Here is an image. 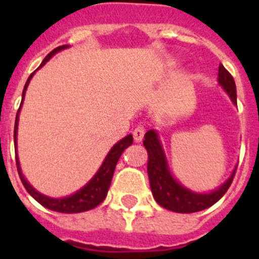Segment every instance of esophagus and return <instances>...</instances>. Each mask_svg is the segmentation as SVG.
Masks as SVG:
<instances>
[{"label":"esophagus","instance_id":"1","mask_svg":"<svg viewBox=\"0 0 259 259\" xmlns=\"http://www.w3.org/2000/svg\"><path fill=\"white\" fill-rule=\"evenodd\" d=\"M144 136H145V127H144V126H137V127L133 130V137L136 142H141Z\"/></svg>","mask_w":259,"mask_h":259}]
</instances>
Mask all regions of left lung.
Segmentation results:
<instances>
[{
    "label": "left lung",
    "mask_w": 259,
    "mask_h": 259,
    "mask_svg": "<svg viewBox=\"0 0 259 259\" xmlns=\"http://www.w3.org/2000/svg\"><path fill=\"white\" fill-rule=\"evenodd\" d=\"M218 82L223 87L234 105H237L235 82L231 74L222 64L219 66V72H218ZM144 138H145L144 146L148 150V176H149L150 189L153 193L154 200L164 208L180 213L197 212L201 209L208 208L227 192V189L233 183L237 166L234 168L229 179L217 189L207 193L193 192L189 188H185L184 185H181L170 173L157 130L152 129L146 132Z\"/></svg>",
    "instance_id": "obj_1"
}]
</instances>
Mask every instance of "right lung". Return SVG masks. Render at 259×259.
<instances>
[{"instance_id":"add662e5","label":"right lung","mask_w":259,"mask_h":259,"mask_svg":"<svg viewBox=\"0 0 259 259\" xmlns=\"http://www.w3.org/2000/svg\"><path fill=\"white\" fill-rule=\"evenodd\" d=\"M70 46H62L55 48L52 52L47 55L46 59L42 60V63L40 64L38 68H41L44 64H46L48 60H50L55 54H58L60 51L66 50ZM37 68V70H38ZM36 72V71H34ZM30 74V76L28 78L25 83V87L22 90V99L21 105H20V109L17 111V115H16V123H14V150H16V162H17V170L18 175H20V179H21L22 184L25 187V189L28 191L30 196L33 197L34 200L38 201L40 204L44 205L46 208L52 209V211H56V212H63V213H78V212H84V211H89V209L95 208L97 205H99L102 201L105 200L106 195H107V191L110 188V184H111V179H113L114 169H115V165H117L118 160L121 157V154L123 153V150L133 144V136L129 134L126 136L122 140L115 144V145L110 149V152L107 153L106 158L102 162L101 168L98 169V172L93 176V179L87 183L84 187H82L80 189H78L76 192L72 193V195H68L66 197H50L42 195L38 191L32 187V185L26 181V179L24 177L21 172V166H20V161H18L17 156V129H18V115H20V110L22 107V102H24V98H25L26 89L29 86V82L32 76L34 75Z\"/></svg>"}]
</instances>
